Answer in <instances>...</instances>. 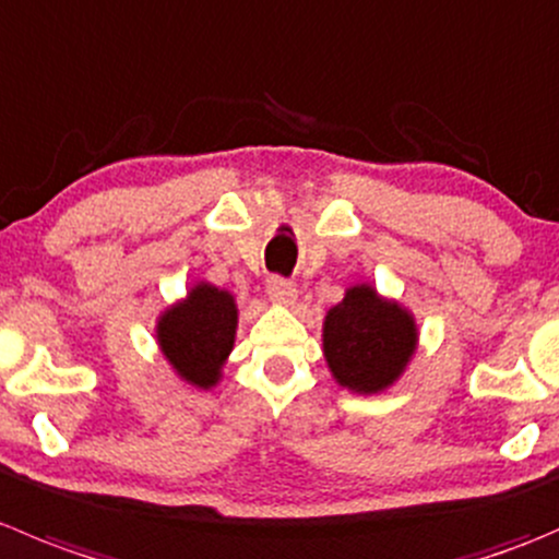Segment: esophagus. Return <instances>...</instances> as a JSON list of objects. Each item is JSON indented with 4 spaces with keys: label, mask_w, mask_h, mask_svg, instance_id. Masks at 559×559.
<instances>
[{
    "label": "esophagus",
    "mask_w": 559,
    "mask_h": 559,
    "mask_svg": "<svg viewBox=\"0 0 559 559\" xmlns=\"http://www.w3.org/2000/svg\"><path fill=\"white\" fill-rule=\"evenodd\" d=\"M267 295L275 302H292L295 300V284L289 278H281V275H270Z\"/></svg>",
    "instance_id": "obj_1"
}]
</instances>
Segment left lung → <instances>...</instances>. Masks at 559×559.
Segmentation results:
<instances>
[{"label":"left lung","instance_id":"8db88e82","mask_svg":"<svg viewBox=\"0 0 559 559\" xmlns=\"http://www.w3.org/2000/svg\"><path fill=\"white\" fill-rule=\"evenodd\" d=\"M415 335L409 313L371 286H355L324 319V357L344 388L377 393L404 371Z\"/></svg>","mask_w":559,"mask_h":559}]
</instances>
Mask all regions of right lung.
<instances>
[{
  "label": "right lung",
  "instance_id": "1",
  "mask_svg": "<svg viewBox=\"0 0 559 559\" xmlns=\"http://www.w3.org/2000/svg\"><path fill=\"white\" fill-rule=\"evenodd\" d=\"M237 308L229 292L199 284L186 302L164 313L158 341L171 366L199 388H213L235 344Z\"/></svg>",
  "mask_w": 559,
  "mask_h": 559
}]
</instances>
